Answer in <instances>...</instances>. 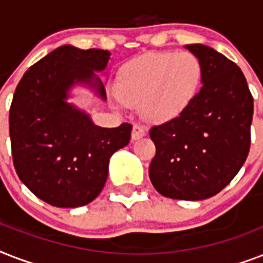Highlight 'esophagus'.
<instances>
[{
    "instance_id": "esophagus-1",
    "label": "esophagus",
    "mask_w": 263,
    "mask_h": 263,
    "mask_svg": "<svg viewBox=\"0 0 263 263\" xmlns=\"http://www.w3.org/2000/svg\"><path fill=\"white\" fill-rule=\"evenodd\" d=\"M146 135V128L143 125H140V124H135L134 127H132V140H136V139H140L142 136Z\"/></svg>"
}]
</instances>
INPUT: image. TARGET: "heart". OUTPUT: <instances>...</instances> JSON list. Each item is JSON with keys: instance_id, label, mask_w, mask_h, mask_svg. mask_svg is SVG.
I'll return each instance as SVG.
<instances>
[{"instance_id": "b5f03b06", "label": "heart", "mask_w": 263, "mask_h": 263, "mask_svg": "<svg viewBox=\"0 0 263 263\" xmlns=\"http://www.w3.org/2000/svg\"><path fill=\"white\" fill-rule=\"evenodd\" d=\"M203 78L200 60L191 51H158L136 57L119 75L115 106L139 103L144 119L164 123L183 113L198 94Z\"/></svg>"}]
</instances>
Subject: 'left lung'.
Segmentation results:
<instances>
[{"label": "left lung", "mask_w": 263, "mask_h": 263, "mask_svg": "<svg viewBox=\"0 0 263 263\" xmlns=\"http://www.w3.org/2000/svg\"><path fill=\"white\" fill-rule=\"evenodd\" d=\"M185 49L202 63V87L183 113L150 129L156 156L148 176L161 195L202 200L227 187L246 162L254 101L233 61L199 43Z\"/></svg>", "instance_id": "1"}]
</instances>
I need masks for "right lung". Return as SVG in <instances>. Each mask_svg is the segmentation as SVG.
<instances>
[{
  "label": "right lung",
  "mask_w": 263,
  "mask_h": 263,
  "mask_svg": "<svg viewBox=\"0 0 263 263\" xmlns=\"http://www.w3.org/2000/svg\"><path fill=\"white\" fill-rule=\"evenodd\" d=\"M109 59L101 49L57 47L23 75L14 91L9 110L14 169L34 195L55 208L92 202L106 183L110 157L131 139V124L98 127L67 102L75 84L106 99L94 72L103 71Z\"/></svg>",
  "instance_id": "right-lung-1"
}]
</instances>
